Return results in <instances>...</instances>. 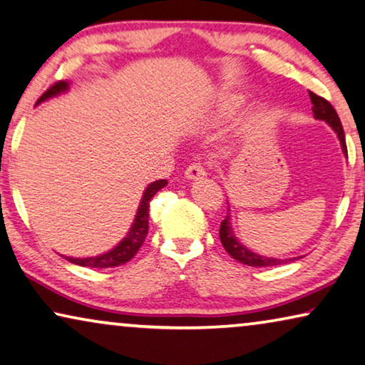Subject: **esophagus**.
I'll return each mask as SVG.
<instances>
[{"mask_svg": "<svg viewBox=\"0 0 365 365\" xmlns=\"http://www.w3.org/2000/svg\"><path fill=\"white\" fill-rule=\"evenodd\" d=\"M207 175V167L202 162H192L185 170V177L187 178H202Z\"/></svg>", "mask_w": 365, "mask_h": 365, "instance_id": "1", "label": "esophagus"}]
</instances>
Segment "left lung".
Returning a JSON list of instances; mask_svg holds the SVG:
<instances>
[{"label": "left lung", "mask_w": 365, "mask_h": 365, "mask_svg": "<svg viewBox=\"0 0 365 365\" xmlns=\"http://www.w3.org/2000/svg\"><path fill=\"white\" fill-rule=\"evenodd\" d=\"M309 97L312 102V112H314L316 119L326 120L332 129L336 130L339 140L342 143V150L347 155V145H346V135H344V129L341 120H339V115L334 107L331 106L329 101H326L324 97L314 94V92L309 91ZM220 240H222V245L227 250V253L235 258L240 263L248 264V266H276L283 263V259H274V258H266V256H259L253 253V251L246 250L243 245L238 243V240L235 238L232 232V227H230V217L223 220L222 225H220Z\"/></svg>", "instance_id": "left-lung-1"}]
</instances>
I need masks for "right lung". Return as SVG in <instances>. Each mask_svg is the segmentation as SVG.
<instances>
[{"label":"right lung","instance_id":"1","mask_svg":"<svg viewBox=\"0 0 365 365\" xmlns=\"http://www.w3.org/2000/svg\"><path fill=\"white\" fill-rule=\"evenodd\" d=\"M66 89H68V82L64 81L54 82V84L39 97L38 102L48 99V97L54 94H59L61 91H66ZM165 185H167V180H157L152 185H148L145 193H143L140 207H138L135 222H133L130 232L127 233L125 238L120 241L119 246H115V248L109 251V253L96 256V258H86V259L66 258V259L79 266H89V268H112V266H119V264L127 263V261H130L133 256L137 255V251L142 246L143 241H145V236L148 232V205H150V200L153 195H155L160 188L165 187Z\"/></svg>","mask_w":365,"mask_h":365}]
</instances>
